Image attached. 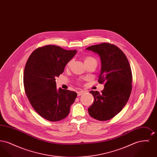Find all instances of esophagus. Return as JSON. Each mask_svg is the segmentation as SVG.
Wrapping results in <instances>:
<instances>
[{
  "label": "esophagus",
  "instance_id": "34e87169",
  "mask_svg": "<svg viewBox=\"0 0 157 157\" xmlns=\"http://www.w3.org/2000/svg\"><path fill=\"white\" fill-rule=\"evenodd\" d=\"M85 93V91L84 90H81V91H78V92H77V94H78V96H81V95H82L83 94H84Z\"/></svg>",
  "mask_w": 157,
  "mask_h": 157
}]
</instances>
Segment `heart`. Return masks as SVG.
<instances>
[{
	"mask_svg": "<svg viewBox=\"0 0 157 157\" xmlns=\"http://www.w3.org/2000/svg\"><path fill=\"white\" fill-rule=\"evenodd\" d=\"M83 60H84V63L85 64V65H89L90 63H97V60L95 59V58H94V57L92 56H85L83 57ZM74 63V60L71 59L69 60L67 62V63L66 64V66L65 67L66 69H69L70 67H71V66ZM81 80H79L78 82H81Z\"/></svg>",
	"mask_w": 157,
	"mask_h": 157,
	"instance_id": "b5f03b06",
	"label": "heart"
}]
</instances>
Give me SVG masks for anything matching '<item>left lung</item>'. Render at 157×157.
<instances>
[{"instance_id": "1", "label": "left lung", "mask_w": 157, "mask_h": 157, "mask_svg": "<svg viewBox=\"0 0 157 157\" xmlns=\"http://www.w3.org/2000/svg\"><path fill=\"white\" fill-rule=\"evenodd\" d=\"M86 49L100 56L102 67L98 81L104 83L101 93L90 91L94 101L88 112L95 120L108 121L121 111L129 98L132 86L131 67L125 55L115 45L104 42Z\"/></svg>"}]
</instances>
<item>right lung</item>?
Masks as SVG:
<instances>
[{
    "label": "right lung",
    "mask_w": 157,
    "mask_h": 157,
    "mask_svg": "<svg viewBox=\"0 0 157 157\" xmlns=\"http://www.w3.org/2000/svg\"><path fill=\"white\" fill-rule=\"evenodd\" d=\"M76 53V50L45 45L35 49L26 62L23 75L26 95L35 111L46 120L56 122L65 118L77 97L74 91L57 90L55 79Z\"/></svg>",
    "instance_id": "right-lung-1"
}]
</instances>
